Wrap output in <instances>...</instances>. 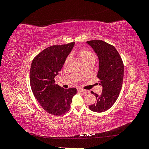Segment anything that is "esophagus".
<instances>
[{
  "instance_id": "esophagus-1",
  "label": "esophagus",
  "mask_w": 149,
  "mask_h": 149,
  "mask_svg": "<svg viewBox=\"0 0 149 149\" xmlns=\"http://www.w3.org/2000/svg\"><path fill=\"white\" fill-rule=\"evenodd\" d=\"M77 90H78V92H79V93H87L86 90L81 89V88H78Z\"/></svg>"
}]
</instances>
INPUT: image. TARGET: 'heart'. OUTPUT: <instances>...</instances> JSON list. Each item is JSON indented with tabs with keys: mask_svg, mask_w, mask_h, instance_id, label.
Listing matches in <instances>:
<instances>
[{
	"mask_svg": "<svg viewBox=\"0 0 149 149\" xmlns=\"http://www.w3.org/2000/svg\"><path fill=\"white\" fill-rule=\"evenodd\" d=\"M79 56L81 58V59L82 60V61H84L85 60L88 59V58H89L94 57V55H93V53H91L90 52L84 50V51H82V52H80ZM70 57H68L67 58L66 61H65V64L68 63V62L70 61Z\"/></svg>",
	"mask_w": 149,
	"mask_h": 149,
	"instance_id": "obj_1",
	"label": "heart"
}]
</instances>
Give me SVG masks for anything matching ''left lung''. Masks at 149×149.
<instances>
[{
	"instance_id": "8db88e82",
	"label": "left lung",
	"mask_w": 149,
	"mask_h": 149,
	"mask_svg": "<svg viewBox=\"0 0 149 149\" xmlns=\"http://www.w3.org/2000/svg\"><path fill=\"white\" fill-rule=\"evenodd\" d=\"M97 55L99 60L97 77L102 88L101 94L91 93L96 97V102L90 105V110L104 112L112 107L118 98L124 77V65L114 46L100 40L86 42Z\"/></svg>"
}]
</instances>
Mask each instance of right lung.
<instances>
[{"instance_id":"right-lung-1","label":"right lung","mask_w":149,"mask_h":149,"mask_svg":"<svg viewBox=\"0 0 149 149\" xmlns=\"http://www.w3.org/2000/svg\"><path fill=\"white\" fill-rule=\"evenodd\" d=\"M74 42L45 48L31 62L30 83L35 97L49 114L61 116L69 111L76 88L64 89L55 84L66 58L73 49Z\"/></svg>"}]
</instances>
